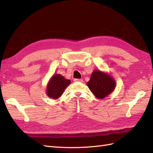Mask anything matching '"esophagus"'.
I'll return each instance as SVG.
<instances>
[{
	"instance_id": "34e87169",
	"label": "esophagus",
	"mask_w": 153,
	"mask_h": 153,
	"mask_svg": "<svg viewBox=\"0 0 153 153\" xmlns=\"http://www.w3.org/2000/svg\"><path fill=\"white\" fill-rule=\"evenodd\" d=\"M74 81L75 82H82L83 79H74Z\"/></svg>"
}]
</instances>
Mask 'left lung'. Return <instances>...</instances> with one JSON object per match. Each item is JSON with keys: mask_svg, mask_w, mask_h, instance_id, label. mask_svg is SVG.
<instances>
[{"mask_svg": "<svg viewBox=\"0 0 153 153\" xmlns=\"http://www.w3.org/2000/svg\"><path fill=\"white\" fill-rule=\"evenodd\" d=\"M87 85L95 97L102 99L113 92L116 83L110 74L96 70L93 71Z\"/></svg>", "mask_w": 153, "mask_h": 153, "instance_id": "1", "label": "left lung"}]
</instances>
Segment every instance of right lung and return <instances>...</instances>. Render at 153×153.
Returning a JSON list of instances; mask_svg holds the SVG:
<instances>
[{
    "instance_id": "1",
    "label": "right lung",
    "mask_w": 153,
    "mask_h": 153,
    "mask_svg": "<svg viewBox=\"0 0 153 153\" xmlns=\"http://www.w3.org/2000/svg\"><path fill=\"white\" fill-rule=\"evenodd\" d=\"M70 83V80L66 79L60 74L53 75L47 83V95L53 99L60 98Z\"/></svg>"
}]
</instances>
